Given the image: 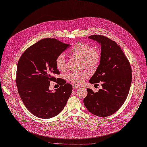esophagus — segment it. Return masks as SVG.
Here are the masks:
<instances>
[{"label":"esophagus","instance_id":"obj_1","mask_svg":"<svg viewBox=\"0 0 147 147\" xmlns=\"http://www.w3.org/2000/svg\"><path fill=\"white\" fill-rule=\"evenodd\" d=\"M79 88H80L79 86H77V85H74V86H73V89H79Z\"/></svg>","mask_w":147,"mask_h":147}]
</instances>
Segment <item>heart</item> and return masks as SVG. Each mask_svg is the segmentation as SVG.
Here are the masks:
<instances>
[{
    "label": "heart",
    "mask_w": 147,
    "mask_h": 147,
    "mask_svg": "<svg viewBox=\"0 0 147 147\" xmlns=\"http://www.w3.org/2000/svg\"><path fill=\"white\" fill-rule=\"evenodd\" d=\"M69 55L73 57L80 59L82 67L89 69L96 68L101 60V53L96 47H92L88 43L83 42L76 43L69 50ZM57 68L61 71H65L67 69L66 60L63 53L58 55L55 60ZM89 73L86 70L79 72H71L67 74V79L73 84H81L83 83Z\"/></svg>",
    "instance_id": "1"
}]
</instances>
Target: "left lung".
<instances>
[{
    "mask_svg": "<svg viewBox=\"0 0 147 147\" xmlns=\"http://www.w3.org/2000/svg\"><path fill=\"white\" fill-rule=\"evenodd\" d=\"M89 38L101 45V60L89 82H101L102 89L98 92L87 89L88 95L83 102L91 113L107 117L117 111L126 101L132 83V68L116 42L103 35H92Z\"/></svg>",
    "mask_w": 147,
    "mask_h": 147,
    "instance_id": "8db88e82",
    "label": "left lung"
}]
</instances>
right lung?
Here are the masks:
<instances>
[{
  "label": "right lung",
  "mask_w": 147,
  "mask_h": 147,
  "mask_svg": "<svg viewBox=\"0 0 147 147\" xmlns=\"http://www.w3.org/2000/svg\"><path fill=\"white\" fill-rule=\"evenodd\" d=\"M70 46L45 38L30 46L18 61L16 83L19 95L27 109L38 118L56 116L71 94V84L53 76L59 74L55 64L57 56ZM51 81L60 85L55 92L49 89Z\"/></svg>",
  "instance_id": "right-lung-1"
}]
</instances>
